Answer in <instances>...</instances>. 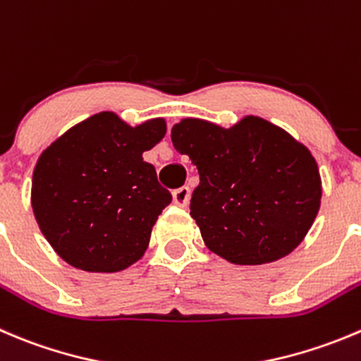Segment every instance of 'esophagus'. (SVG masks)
<instances>
[{
	"mask_svg": "<svg viewBox=\"0 0 361 361\" xmlns=\"http://www.w3.org/2000/svg\"><path fill=\"white\" fill-rule=\"evenodd\" d=\"M173 202L176 206H181V208H185V206L190 202V188H188V187L176 188V190L173 192Z\"/></svg>",
	"mask_w": 361,
	"mask_h": 361,
	"instance_id": "1",
	"label": "esophagus"
}]
</instances>
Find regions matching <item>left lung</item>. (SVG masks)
<instances>
[{"label": "left lung", "mask_w": 361, "mask_h": 361, "mask_svg": "<svg viewBox=\"0 0 361 361\" xmlns=\"http://www.w3.org/2000/svg\"><path fill=\"white\" fill-rule=\"evenodd\" d=\"M176 152L199 173L190 215L206 247L234 264H262L295 250L321 206V178L309 149L257 116L231 128L181 120Z\"/></svg>", "instance_id": "obj_1"}]
</instances>
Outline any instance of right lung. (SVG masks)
<instances>
[{"label": "right lung", "mask_w": 361, "mask_h": 361, "mask_svg": "<svg viewBox=\"0 0 361 361\" xmlns=\"http://www.w3.org/2000/svg\"><path fill=\"white\" fill-rule=\"evenodd\" d=\"M166 121L128 127L99 113L56 139L33 171L31 206L45 240L84 271H121L142 257L171 202L155 167L142 160Z\"/></svg>", "instance_id": "1"}]
</instances>
